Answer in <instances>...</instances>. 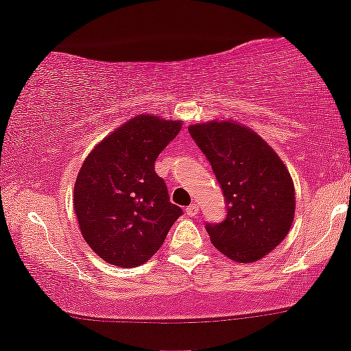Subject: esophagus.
Returning a JSON list of instances; mask_svg holds the SVG:
<instances>
[{
    "mask_svg": "<svg viewBox=\"0 0 351 351\" xmlns=\"http://www.w3.org/2000/svg\"><path fill=\"white\" fill-rule=\"evenodd\" d=\"M185 213H186V215H189V217H195V215L199 213V206L196 203H191L189 208L185 209Z\"/></svg>",
    "mask_w": 351,
    "mask_h": 351,
    "instance_id": "obj_1",
    "label": "esophagus"
}]
</instances>
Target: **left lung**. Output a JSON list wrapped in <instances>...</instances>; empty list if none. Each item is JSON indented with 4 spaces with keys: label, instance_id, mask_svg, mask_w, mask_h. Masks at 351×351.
<instances>
[{
    "label": "left lung",
    "instance_id": "obj_1",
    "mask_svg": "<svg viewBox=\"0 0 351 351\" xmlns=\"http://www.w3.org/2000/svg\"><path fill=\"white\" fill-rule=\"evenodd\" d=\"M223 191L227 215L206 223L214 247L234 262H256L289 233L295 213L294 182L261 136L233 121L189 128Z\"/></svg>",
    "mask_w": 351,
    "mask_h": 351
}]
</instances>
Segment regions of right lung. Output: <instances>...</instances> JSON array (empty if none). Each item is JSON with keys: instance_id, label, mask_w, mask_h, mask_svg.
Masks as SVG:
<instances>
[{"instance_id": "right-lung-1", "label": "right lung", "mask_w": 351, "mask_h": 351, "mask_svg": "<svg viewBox=\"0 0 351 351\" xmlns=\"http://www.w3.org/2000/svg\"><path fill=\"white\" fill-rule=\"evenodd\" d=\"M180 128L179 119L137 114L105 137L81 166L75 213L86 243L107 263H145L182 215L155 172L156 158Z\"/></svg>"}]
</instances>
